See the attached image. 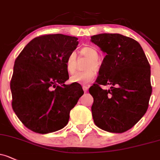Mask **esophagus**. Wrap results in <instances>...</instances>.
Wrapping results in <instances>:
<instances>
[{
	"mask_svg": "<svg viewBox=\"0 0 160 160\" xmlns=\"http://www.w3.org/2000/svg\"><path fill=\"white\" fill-rule=\"evenodd\" d=\"M89 87H90V86H88V85H83V90L85 93L86 92H87V90H88V89H89Z\"/></svg>",
	"mask_w": 160,
	"mask_h": 160,
	"instance_id": "34e87169",
	"label": "esophagus"
}]
</instances>
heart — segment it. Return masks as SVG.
Returning a JSON list of instances; mask_svg holds the SVG:
<instances>
[{
    "label": "heart",
    "instance_id": "1",
    "mask_svg": "<svg viewBox=\"0 0 160 160\" xmlns=\"http://www.w3.org/2000/svg\"><path fill=\"white\" fill-rule=\"evenodd\" d=\"M80 53L83 56L90 59V61H89L86 66V69H87V70L75 73L70 77V81L71 83L87 84L94 79L96 74L94 69H98L99 64L97 60L99 58V52L93 47L88 46L82 48ZM76 68H77V58L74 53H71L67 57L65 61V69L67 73L71 75L75 73Z\"/></svg>",
    "mask_w": 160,
    "mask_h": 160
}]
</instances>
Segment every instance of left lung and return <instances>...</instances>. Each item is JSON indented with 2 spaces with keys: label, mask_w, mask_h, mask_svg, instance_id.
<instances>
[{
  "label": "left lung",
  "mask_w": 160,
  "mask_h": 160,
  "mask_svg": "<svg viewBox=\"0 0 160 160\" xmlns=\"http://www.w3.org/2000/svg\"><path fill=\"white\" fill-rule=\"evenodd\" d=\"M91 41L106 53L96 83L89 92L91 110L99 128L121 133L131 129L147 112L152 93L150 65L142 47L119 33H100ZM101 85H110L103 90Z\"/></svg>",
  "instance_id": "1"
}]
</instances>
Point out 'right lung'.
Returning <instances> with one entry per match:
<instances>
[{
	"label": "right lung",
	"mask_w": 160,
	"mask_h": 160,
	"mask_svg": "<svg viewBox=\"0 0 160 160\" xmlns=\"http://www.w3.org/2000/svg\"><path fill=\"white\" fill-rule=\"evenodd\" d=\"M77 40L60 33L42 35L30 41L15 60L12 108L33 132L46 134L63 128L83 94L79 83L64 84L69 79L65 61L77 48Z\"/></svg>",
	"instance_id": "add662e5"
}]
</instances>
